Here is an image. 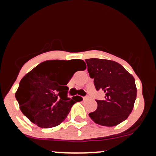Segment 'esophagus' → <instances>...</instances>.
Returning <instances> with one entry per match:
<instances>
[{
    "mask_svg": "<svg viewBox=\"0 0 156 156\" xmlns=\"http://www.w3.org/2000/svg\"><path fill=\"white\" fill-rule=\"evenodd\" d=\"M88 98H89L88 96H85V97H83V100H87V99H88Z\"/></svg>",
    "mask_w": 156,
    "mask_h": 156,
    "instance_id": "1",
    "label": "esophagus"
}]
</instances>
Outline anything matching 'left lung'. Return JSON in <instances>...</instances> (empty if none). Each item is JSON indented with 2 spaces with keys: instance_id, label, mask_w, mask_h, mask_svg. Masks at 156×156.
Here are the masks:
<instances>
[{
  "instance_id": "obj_1",
  "label": "left lung",
  "mask_w": 156,
  "mask_h": 156,
  "mask_svg": "<svg viewBox=\"0 0 156 156\" xmlns=\"http://www.w3.org/2000/svg\"><path fill=\"white\" fill-rule=\"evenodd\" d=\"M87 70L97 91L103 90L104 100H95L98 108L89 115L103 126H115L128 117L136 98L135 79L121 64L114 61L86 59Z\"/></svg>"
}]
</instances>
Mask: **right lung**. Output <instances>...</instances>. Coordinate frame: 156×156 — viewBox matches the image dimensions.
I'll return each mask as SVG.
<instances>
[{
  "mask_svg": "<svg viewBox=\"0 0 156 156\" xmlns=\"http://www.w3.org/2000/svg\"><path fill=\"white\" fill-rule=\"evenodd\" d=\"M81 69H86L83 60H75ZM64 60L42 62L21 79L15 98L21 112L31 122L42 128L57 126L67 117L78 96L68 98L67 84L72 76L62 80Z\"/></svg>",
  "mask_w": 156,
  "mask_h": 156,
  "instance_id": "right-lung-1",
  "label": "right lung"
}]
</instances>
